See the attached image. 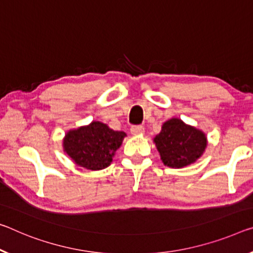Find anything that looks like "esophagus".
<instances>
[{
    "label": "esophagus",
    "mask_w": 253,
    "mask_h": 253,
    "mask_svg": "<svg viewBox=\"0 0 253 253\" xmlns=\"http://www.w3.org/2000/svg\"><path fill=\"white\" fill-rule=\"evenodd\" d=\"M144 131H145V129H144L143 126H133L130 128V133L135 136L143 135Z\"/></svg>",
    "instance_id": "34e87169"
}]
</instances>
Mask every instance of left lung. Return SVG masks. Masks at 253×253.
Segmentation results:
<instances>
[{"instance_id":"1","label":"left lung","mask_w":253,"mask_h":253,"mask_svg":"<svg viewBox=\"0 0 253 253\" xmlns=\"http://www.w3.org/2000/svg\"><path fill=\"white\" fill-rule=\"evenodd\" d=\"M164 166L181 169L195 163L207 147V136L203 130L188 125L180 118L163 123L161 131L153 138Z\"/></svg>"}]
</instances>
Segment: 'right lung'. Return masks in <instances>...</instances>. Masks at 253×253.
<instances>
[{
    "mask_svg": "<svg viewBox=\"0 0 253 253\" xmlns=\"http://www.w3.org/2000/svg\"><path fill=\"white\" fill-rule=\"evenodd\" d=\"M126 133L114 130L98 120L70 129L63 138V150L76 166L98 171L109 167Z\"/></svg>",
    "mask_w": 253,
    "mask_h": 253,
    "instance_id": "1",
    "label": "right lung"
}]
</instances>
